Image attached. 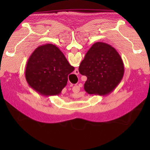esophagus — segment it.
<instances>
[{"label":"esophagus","instance_id":"esophagus-1","mask_svg":"<svg viewBox=\"0 0 150 150\" xmlns=\"http://www.w3.org/2000/svg\"><path fill=\"white\" fill-rule=\"evenodd\" d=\"M76 71H77V72L79 73V71H78V70H76ZM77 89H79V90H80V88H79V86H77Z\"/></svg>","mask_w":150,"mask_h":150}]
</instances>
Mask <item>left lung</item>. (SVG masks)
<instances>
[{"mask_svg":"<svg viewBox=\"0 0 150 150\" xmlns=\"http://www.w3.org/2000/svg\"><path fill=\"white\" fill-rule=\"evenodd\" d=\"M79 71L86 76L84 88L88 94L104 96L111 93L122 81L124 67L122 58L113 47L97 42L88 51Z\"/></svg>","mask_w":150,"mask_h":150,"instance_id":"obj_1","label":"left lung"}]
</instances>
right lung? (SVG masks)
<instances>
[{
	"mask_svg": "<svg viewBox=\"0 0 150 150\" xmlns=\"http://www.w3.org/2000/svg\"><path fill=\"white\" fill-rule=\"evenodd\" d=\"M75 69L58 47L52 44L40 46L28 59L25 77L30 87L44 96L59 95Z\"/></svg>",
	"mask_w": 150,
	"mask_h": 150,
	"instance_id": "add662e5",
	"label": "right lung"
}]
</instances>
